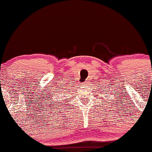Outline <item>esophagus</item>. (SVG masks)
Listing matches in <instances>:
<instances>
[{
	"mask_svg": "<svg viewBox=\"0 0 152 152\" xmlns=\"http://www.w3.org/2000/svg\"><path fill=\"white\" fill-rule=\"evenodd\" d=\"M88 82H89V81H85V85H87V84H88Z\"/></svg>",
	"mask_w": 152,
	"mask_h": 152,
	"instance_id": "obj_1",
	"label": "esophagus"
}]
</instances>
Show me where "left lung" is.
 Wrapping results in <instances>:
<instances>
[{
    "mask_svg": "<svg viewBox=\"0 0 152 152\" xmlns=\"http://www.w3.org/2000/svg\"><path fill=\"white\" fill-rule=\"evenodd\" d=\"M106 97H107V96H106Z\"/></svg>",
    "mask_w": 152,
    "mask_h": 152,
    "instance_id": "obj_1",
    "label": "left lung"
}]
</instances>
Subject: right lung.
Here are the masks:
<instances>
[{
  "mask_svg": "<svg viewBox=\"0 0 152 152\" xmlns=\"http://www.w3.org/2000/svg\"><path fill=\"white\" fill-rule=\"evenodd\" d=\"M54 104V106H56V105H55V104Z\"/></svg>",
  "mask_w": 152,
  "mask_h": 152,
  "instance_id": "right-lung-1",
  "label": "right lung"
}]
</instances>
